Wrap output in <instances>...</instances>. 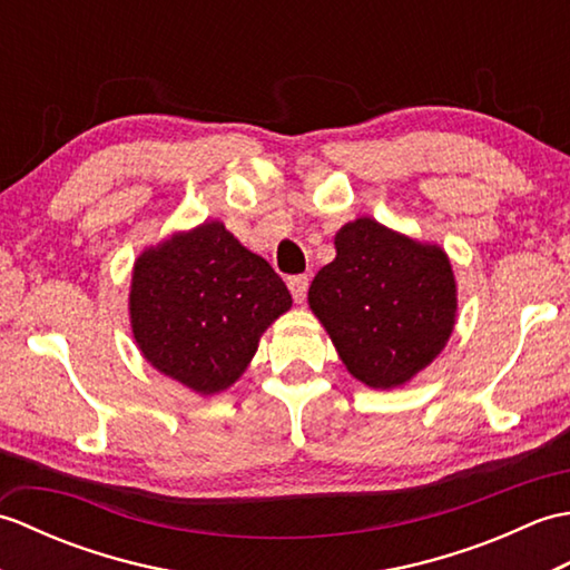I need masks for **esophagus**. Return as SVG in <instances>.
Segmentation results:
<instances>
[{
	"mask_svg": "<svg viewBox=\"0 0 570 570\" xmlns=\"http://www.w3.org/2000/svg\"><path fill=\"white\" fill-rule=\"evenodd\" d=\"M288 292H292L296 304H304L306 294H308V276H306V274L288 276Z\"/></svg>",
	"mask_w": 570,
	"mask_h": 570,
	"instance_id": "1",
	"label": "esophagus"
}]
</instances>
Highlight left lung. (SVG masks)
Masks as SVG:
<instances>
[{
	"mask_svg": "<svg viewBox=\"0 0 570 570\" xmlns=\"http://www.w3.org/2000/svg\"><path fill=\"white\" fill-rule=\"evenodd\" d=\"M308 306L347 372L372 390H392L445 347L458 313L455 276L439 245L357 217L337 229L335 259L313 278Z\"/></svg>",
	"mask_w": 570,
	"mask_h": 570,
	"instance_id": "obj_1",
	"label": "left lung"
}]
</instances>
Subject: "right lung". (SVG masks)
<instances>
[{
  "mask_svg": "<svg viewBox=\"0 0 570 570\" xmlns=\"http://www.w3.org/2000/svg\"><path fill=\"white\" fill-rule=\"evenodd\" d=\"M288 308L282 276L220 220L147 247L131 272L129 321L141 355L203 396L242 377L262 333Z\"/></svg>",
  "mask_w": 570,
  "mask_h": 570,
  "instance_id": "obj_1",
  "label": "right lung"
}]
</instances>
